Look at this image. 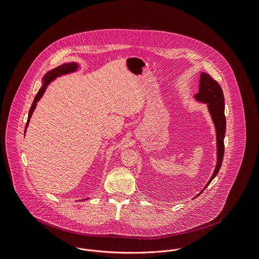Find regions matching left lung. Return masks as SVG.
Returning a JSON list of instances; mask_svg holds the SVG:
<instances>
[{
  "label": "left lung",
  "mask_w": 259,
  "mask_h": 259,
  "mask_svg": "<svg viewBox=\"0 0 259 259\" xmlns=\"http://www.w3.org/2000/svg\"><path fill=\"white\" fill-rule=\"evenodd\" d=\"M194 97L196 100L200 102L207 103L209 113L215 124L216 138H217V165L212 177L210 178L205 188L203 189L204 190L206 189L207 186H209V184L212 182V180L217 176L223 162L225 150L224 138L225 133H226L224 94L219 83L212 76H210L205 72H201L198 93H196Z\"/></svg>",
  "instance_id": "1"
}]
</instances>
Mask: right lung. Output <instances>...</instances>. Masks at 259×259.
I'll list each match as a JSON object with an SVG mask.
<instances>
[{"label":"right lung","mask_w":259,"mask_h":259,"mask_svg":"<svg viewBox=\"0 0 259 259\" xmlns=\"http://www.w3.org/2000/svg\"><path fill=\"white\" fill-rule=\"evenodd\" d=\"M77 67H78L77 64H75V63L63 64L62 66H60V67H58V68H56V69L48 71V72L45 74V76L43 77V81H44L43 87L39 89L38 93L36 94L34 101H33V103L31 105V108H30V110H29L28 119H27V122H26V124H25V131H26V127H27V125H28V122L30 121L31 115H32V113H33V111H34L36 103H37V102L40 100V98L43 96V94H44V92H45V90H46L47 85H48L52 80H54L56 77H58V76H60V75H62V74H66V73H69V72L75 71L76 69H77Z\"/></svg>","instance_id":"right-lung-1"}]
</instances>
